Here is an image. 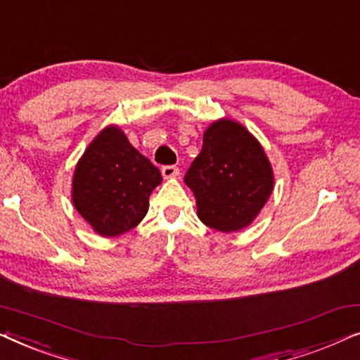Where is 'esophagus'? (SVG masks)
<instances>
[{"instance_id":"esophagus-1","label":"esophagus","mask_w":360,"mask_h":360,"mask_svg":"<svg viewBox=\"0 0 360 360\" xmlns=\"http://www.w3.org/2000/svg\"><path fill=\"white\" fill-rule=\"evenodd\" d=\"M180 174L179 167L176 165H164L162 167V175H164V179H175L176 175Z\"/></svg>"}]
</instances>
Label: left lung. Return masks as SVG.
<instances>
[{"mask_svg": "<svg viewBox=\"0 0 360 360\" xmlns=\"http://www.w3.org/2000/svg\"><path fill=\"white\" fill-rule=\"evenodd\" d=\"M195 193L198 216L221 233L248 226L274 188V175L262 147L234 121H216L185 174Z\"/></svg>", "mask_w": 360, "mask_h": 360, "instance_id": "left-lung-1", "label": "left lung"}]
</instances>
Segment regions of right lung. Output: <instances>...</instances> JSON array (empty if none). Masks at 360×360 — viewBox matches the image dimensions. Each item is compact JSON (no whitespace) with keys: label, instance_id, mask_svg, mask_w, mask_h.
Wrapping results in <instances>:
<instances>
[{"label":"right lung","instance_id":"obj_1","mask_svg":"<svg viewBox=\"0 0 360 360\" xmlns=\"http://www.w3.org/2000/svg\"><path fill=\"white\" fill-rule=\"evenodd\" d=\"M160 181V170L117 127H106L78 162L73 205L98 234L120 236L141 223Z\"/></svg>","mask_w":360,"mask_h":360}]
</instances>
